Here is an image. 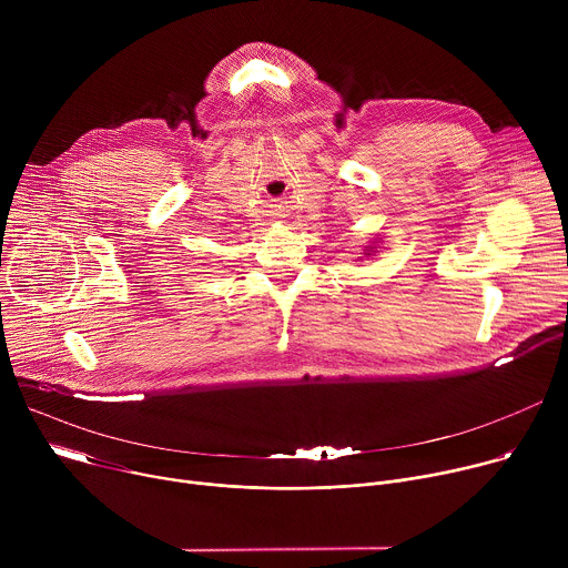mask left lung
<instances>
[{
  "instance_id": "obj_1",
  "label": "left lung",
  "mask_w": 568,
  "mask_h": 568,
  "mask_svg": "<svg viewBox=\"0 0 568 568\" xmlns=\"http://www.w3.org/2000/svg\"><path fill=\"white\" fill-rule=\"evenodd\" d=\"M373 250H375V247H366V250H364V254H366V256H371V252H373Z\"/></svg>"
}]
</instances>
